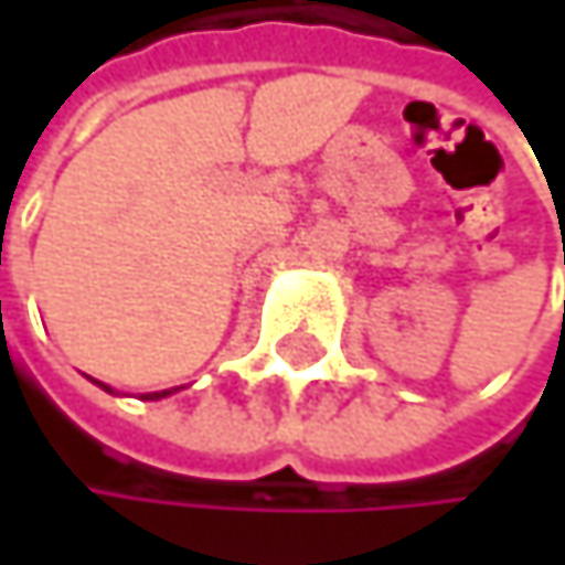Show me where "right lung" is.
<instances>
[{"instance_id": "add662e5", "label": "right lung", "mask_w": 565, "mask_h": 565, "mask_svg": "<svg viewBox=\"0 0 565 565\" xmlns=\"http://www.w3.org/2000/svg\"><path fill=\"white\" fill-rule=\"evenodd\" d=\"M94 383H97V380H94ZM97 386H100L104 393H114V390H110V386H104V383H97ZM172 393H179V386H175V390H163V393H147L143 398H147V402H157V398H167V395Z\"/></svg>"}]
</instances>
